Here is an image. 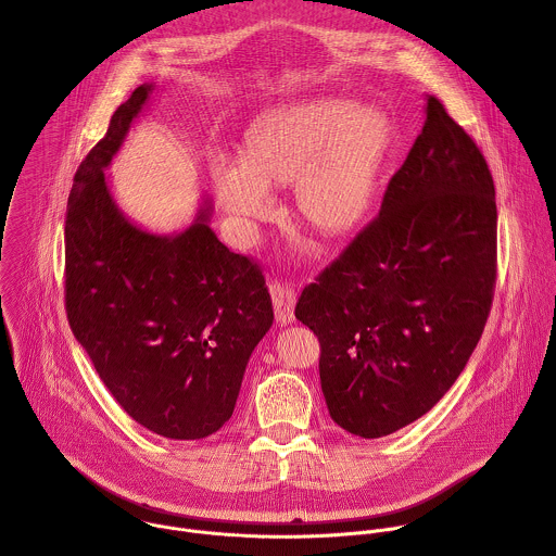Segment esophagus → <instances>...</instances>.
<instances>
[{
	"label": "esophagus",
	"instance_id": "34e87169",
	"mask_svg": "<svg viewBox=\"0 0 556 556\" xmlns=\"http://www.w3.org/2000/svg\"><path fill=\"white\" fill-rule=\"evenodd\" d=\"M273 294V307L275 316L281 326L294 321V303H296V292L288 281H275L270 288Z\"/></svg>",
	"mask_w": 556,
	"mask_h": 556
}]
</instances>
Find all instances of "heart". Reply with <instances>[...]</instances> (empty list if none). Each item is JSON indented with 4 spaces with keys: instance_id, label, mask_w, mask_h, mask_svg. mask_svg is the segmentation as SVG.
I'll return each mask as SVG.
<instances>
[{
    "instance_id": "heart-1",
    "label": "heart",
    "mask_w": 556,
    "mask_h": 556,
    "mask_svg": "<svg viewBox=\"0 0 556 556\" xmlns=\"http://www.w3.org/2000/svg\"><path fill=\"white\" fill-rule=\"evenodd\" d=\"M384 136V118L371 108L309 101L260 121L247 136L242 163L215 157L213 185L244 237L273 215L268 189L294 180L301 215L324 232H345L365 213Z\"/></svg>"
}]
</instances>
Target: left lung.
Instances as JSON below:
<instances>
[{
  "instance_id": "left-lung-1",
  "label": "left lung",
  "mask_w": 556,
  "mask_h": 556,
  "mask_svg": "<svg viewBox=\"0 0 556 556\" xmlns=\"http://www.w3.org/2000/svg\"><path fill=\"white\" fill-rule=\"evenodd\" d=\"M497 281L486 157L427 99V121L378 215L307 283L294 316L321 345L332 420L382 438L425 416L478 345Z\"/></svg>"
}]
</instances>
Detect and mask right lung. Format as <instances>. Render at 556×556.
I'll use <instances>...</instances> for the list:
<instances>
[{
    "label": "right lung",
    "instance_id": "right-lung-1",
    "mask_svg": "<svg viewBox=\"0 0 556 556\" xmlns=\"http://www.w3.org/2000/svg\"><path fill=\"white\" fill-rule=\"evenodd\" d=\"M151 86L114 112L78 165L65 211V312L116 403L144 429L200 440L230 416L247 363L273 326L262 266L230 253L208 208L176 237L136 228L103 169Z\"/></svg>",
    "mask_w": 556,
    "mask_h": 556
}]
</instances>
